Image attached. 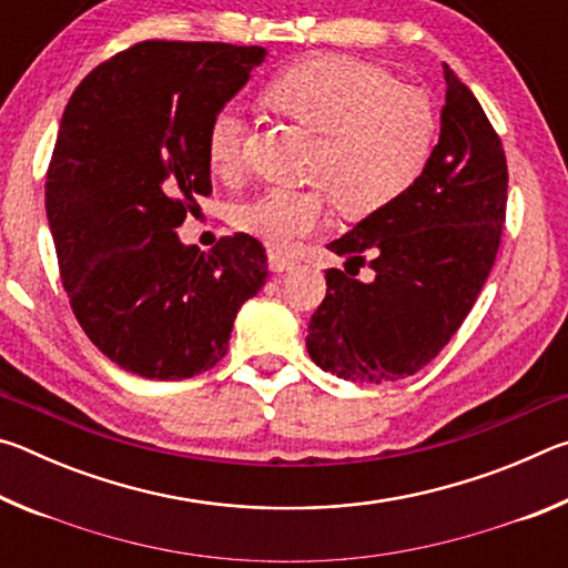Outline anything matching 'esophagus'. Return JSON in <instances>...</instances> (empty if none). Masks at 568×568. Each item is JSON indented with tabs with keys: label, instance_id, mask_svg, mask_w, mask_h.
<instances>
[{
	"label": "esophagus",
	"instance_id": "1",
	"mask_svg": "<svg viewBox=\"0 0 568 568\" xmlns=\"http://www.w3.org/2000/svg\"><path fill=\"white\" fill-rule=\"evenodd\" d=\"M295 265V261L291 255H283V253H267V267H271L273 273H283V271H291V267Z\"/></svg>",
	"mask_w": 568,
	"mask_h": 568
}]
</instances>
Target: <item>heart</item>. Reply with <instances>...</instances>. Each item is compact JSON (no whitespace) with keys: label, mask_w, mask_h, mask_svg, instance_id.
I'll list each match as a JSON object with an SVG mask.
<instances>
[{"label":"heart","mask_w":568,"mask_h":568,"mask_svg":"<svg viewBox=\"0 0 568 568\" xmlns=\"http://www.w3.org/2000/svg\"><path fill=\"white\" fill-rule=\"evenodd\" d=\"M273 112L318 134L305 190L273 187L235 210L233 223L271 247L291 245L328 217L331 197L343 215L371 217L406 195L426 170L436 142V110L426 92L376 64L313 54L275 74L263 92ZM243 118L225 108L205 130L207 168L235 180L243 168Z\"/></svg>","instance_id":"b5f03b06"}]
</instances>
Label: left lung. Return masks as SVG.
I'll list each match as a JSON object with an SVG mask.
<instances>
[{
  "label": "left lung",
  "instance_id": "obj_1",
  "mask_svg": "<svg viewBox=\"0 0 568 568\" xmlns=\"http://www.w3.org/2000/svg\"><path fill=\"white\" fill-rule=\"evenodd\" d=\"M440 138L406 195L361 220L328 250L348 257L325 271L307 325V353L345 381L413 376L454 338L491 273L506 220L508 168L484 108L448 64ZM368 264L377 277H354Z\"/></svg>",
  "mask_w": 568,
  "mask_h": 568
}]
</instances>
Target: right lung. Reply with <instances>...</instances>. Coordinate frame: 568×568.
Wrapping results in <instances>:
<instances>
[{"mask_svg": "<svg viewBox=\"0 0 568 568\" xmlns=\"http://www.w3.org/2000/svg\"><path fill=\"white\" fill-rule=\"evenodd\" d=\"M263 47L140 42L67 102L44 205L74 318L120 368L152 381L210 371L267 277L261 240L210 253L175 230L213 192L205 130L265 62Z\"/></svg>", "mask_w": 568, "mask_h": 568, "instance_id": "add662e5", "label": "right lung"}]
</instances>
